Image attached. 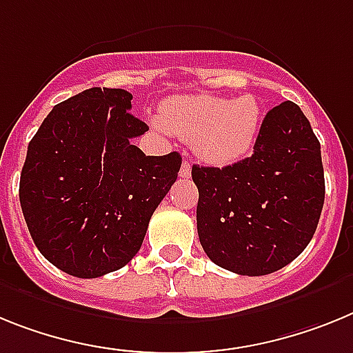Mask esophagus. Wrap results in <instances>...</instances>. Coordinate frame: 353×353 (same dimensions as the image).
<instances>
[{
	"mask_svg": "<svg viewBox=\"0 0 353 353\" xmlns=\"http://www.w3.org/2000/svg\"><path fill=\"white\" fill-rule=\"evenodd\" d=\"M190 174H192V165H190V161H183V165H181V170H179V176L181 177H190Z\"/></svg>",
	"mask_w": 353,
	"mask_h": 353,
	"instance_id": "34e87169",
	"label": "esophagus"
}]
</instances>
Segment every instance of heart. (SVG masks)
<instances>
[{"instance_id":"b5f03b06","label":"heart","mask_w":353,"mask_h":353,"mask_svg":"<svg viewBox=\"0 0 353 353\" xmlns=\"http://www.w3.org/2000/svg\"><path fill=\"white\" fill-rule=\"evenodd\" d=\"M156 128L194 142L202 161L229 167L252 152L256 145L261 106L254 96L236 99L219 96H181L168 99Z\"/></svg>"}]
</instances>
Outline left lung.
I'll list each match as a JSON object with an SVG mask.
<instances>
[{
  "instance_id": "1",
  "label": "left lung",
  "mask_w": 353,
  "mask_h": 353,
  "mask_svg": "<svg viewBox=\"0 0 353 353\" xmlns=\"http://www.w3.org/2000/svg\"><path fill=\"white\" fill-rule=\"evenodd\" d=\"M197 232L214 265L266 275L304 252L325 201L320 142L299 104L263 119L254 154L229 167H192Z\"/></svg>"
}]
</instances>
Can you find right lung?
I'll list each match as a JSON object with an SVG mask.
<instances>
[{
    "label": "right lung",
    "instance_id": "right-lung-1",
    "mask_svg": "<svg viewBox=\"0 0 353 353\" xmlns=\"http://www.w3.org/2000/svg\"><path fill=\"white\" fill-rule=\"evenodd\" d=\"M122 88H88L57 104L28 143L19 201L37 249L79 279L122 268L142 247L181 154L145 156L133 139L149 125Z\"/></svg>",
    "mask_w": 353,
    "mask_h": 353
}]
</instances>
